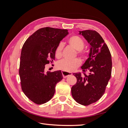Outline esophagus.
Listing matches in <instances>:
<instances>
[{
	"label": "esophagus",
	"mask_w": 128,
	"mask_h": 128,
	"mask_svg": "<svg viewBox=\"0 0 128 128\" xmlns=\"http://www.w3.org/2000/svg\"><path fill=\"white\" fill-rule=\"evenodd\" d=\"M62 75L64 78H66L68 76H70L72 75V73L71 72H66L64 71H62Z\"/></svg>",
	"instance_id": "obj_1"
}]
</instances>
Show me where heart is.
I'll list each match as a JSON object with an SVG mask.
<instances>
[{
    "mask_svg": "<svg viewBox=\"0 0 128 128\" xmlns=\"http://www.w3.org/2000/svg\"><path fill=\"white\" fill-rule=\"evenodd\" d=\"M69 45L77 51V54L83 58L86 56V53L82 50L84 46L83 40L78 36H72L68 40ZM63 49V44L62 43L58 45L56 49L55 56L56 58H60L62 56V51ZM80 64V61L78 59L72 60L63 59L58 62L56 64L58 69L66 72H72L78 68Z\"/></svg>",
    "mask_w": 128,
    "mask_h": 128,
    "instance_id": "obj_1",
    "label": "heart"
}]
</instances>
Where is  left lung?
Here are the masks:
<instances>
[{
	"instance_id": "1",
	"label": "left lung",
	"mask_w": 128,
	"mask_h": 128,
	"mask_svg": "<svg viewBox=\"0 0 128 128\" xmlns=\"http://www.w3.org/2000/svg\"><path fill=\"white\" fill-rule=\"evenodd\" d=\"M90 45L88 58L81 67L86 75L74 73L76 83L72 88V94L75 101L84 106L94 103L104 94L112 73V57L107 45L100 34L94 30L79 32Z\"/></svg>"
}]
</instances>
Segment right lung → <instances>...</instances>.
Here are the masks:
<instances>
[{
	"label": "right lung",
	"mask_w": 128,
	"mask_h": 128,
	"mask_svg": "<svg viewBox=\"0 0 128 128\" xmlns=\"http://www.w3.org/2000/svg\"><path fill=\"white\" fill-rule=\"evenodd\" d=\"M68 34L67 29L45 27L34 32L22 46L19 68L21 88L36 104L51 100L56 84L63 78L61 70L45 72L44 69L55 60L56 49Z\"/></svg>",
	"instance_id": "right-lung-1"
}]
</instances>
